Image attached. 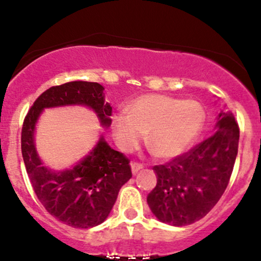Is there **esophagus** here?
<instances>
[{"label": "esophagus", "instance_id": "obj_1", "mask_svg": "<svg viewBox=\"0 0 261 261\" xmlns=\"http://www.w3.org/2000/svg\"><path fill=\"white\" fill-rule=\"evenodd\" d=\"M143 168L142 164L140 163H136V162H134V163H131V170H133V174H136V173H139L141 169Z\"/></svg>", "mask_w": 261, "mask_h": 261}]
</instances>
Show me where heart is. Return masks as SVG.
I'll use <instances>...</instances> for the list:
<instances>
[{
    "mask_svg": "<svg viewBox=\"0 0 261 261\" xmlns=\"http://www.w3.org/2000/svg\"><path fill=\"white\" fill-rule=\"evenodd\" d=\"M205 112L195 100L162 94L137 98L127 112L114 116L112 134L122 152H133L147 134V145L161 158H173L187 149L203 126Z\"/></svg>",
    "mask_w": 261,
    "mask_h": 261,
    "instance_id": "obj_1",
    "label": "heart"
}]
</instances>
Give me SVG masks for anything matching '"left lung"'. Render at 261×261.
<instances>
[{"instance_id":"obj_1","label":"left lung","mask_w":261,"mask_h":261,"mask_svg":"<svg viewBox=\"0 0 261 261\" xmlns=\"http://www.w3.org/2000/svg\"><path fill=\"white\" fill-rule=\"evenodd\" d=\"M238 142L234 116L230 112H221L211 137L168 163L154 166L157 185L147 196L154 216L176 227L205 217L228 185Z\"/></svg>"}]
</instances>
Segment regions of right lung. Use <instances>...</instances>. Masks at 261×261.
Instances as JSON below:
<instances>
[{
	"label": "right lung",
	"mask_w": 261,
	"mask_h": 261,
	"mask_svg": "<svg viewBox=\"0 0 261 261\" xmlns=\"http://www.w3.org/2000/svg\"><path fill=\"white\" fill-rule=\"evenodd\" d=\"M97 82L73 81L46 89L34 101L22 127V155L39 201L51 216L74 228L103 223L119 190L133 176L130 161L110 147L101 136L95 147L73 168L56 172L43 166L34 143L35 125L45 108L85 106L103 126L112 124V107Z\"/></svg>",
	"instance_id": "add662e5"
}]
</instances>
